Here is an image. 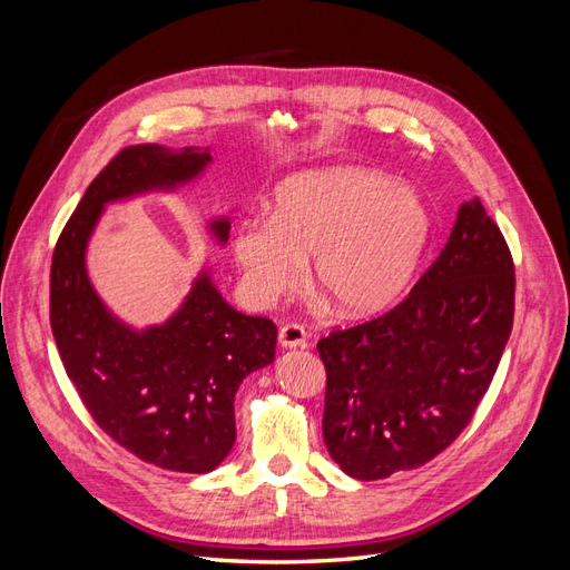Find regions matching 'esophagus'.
I'll use <instances>...</instances> for the list:
<instances>
[{"label": "esophagus", "instance_id": "1", "mask_svg": "<svg viewBox=\"0 0 570 570\" xmlns=\"http://www.w3.org/2000/svg\"><path fill=\"white\" fill-rule=\"evenodd\" d=\"M278 342L283 344L285 350H292V347H306V331H304V325H299V323H285V325H281V331H278Z\"/></svg>", "mask_w": 570, "mask_h": 570}]
</instances>
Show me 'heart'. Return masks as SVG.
<instances>
[{
  "label": "heart",
  "instance_id": "b5f03b06",
  "mask_svg": "<svg viewBox=\"0 0 570 570\" xmlns=\"http://www.w3.org/2000/svg\"><path fill=\"white\" fill-rule=\"evenodd\" d=\"M430 218L409 187L364 168L289 176L275 189L273 216L239 223L233 258L254 306L295 292L308 258L335 312L368 318L402 295L428 239Z\"/></svg>",
  "mask_w": 570,
  "mask_h": 570
}]
</instances>
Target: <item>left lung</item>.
<instances>
[{"label":"left lung","instance_id":"1","mask_svg":"<svg viewBox=\"0 0 570 570\" xmlns=\"http://www.w3.org/2000/svg\"><path fill=\"white\" fill-rule=\"evenodd\" d=\"M513 258L475 197L404 302L318 342L323 440L356 480L411 471L471 423L513 325Z\"/></svg>","mask_w":570,"mask_h":570}]
</instances>
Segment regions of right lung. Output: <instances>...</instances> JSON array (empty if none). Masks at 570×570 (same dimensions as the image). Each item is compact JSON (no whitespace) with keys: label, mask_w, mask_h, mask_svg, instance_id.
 Listing matches in <instances>:
<instances>
[{"label":"right lung","mask_w":570,"mask_h":570,"mask_svg":"<svg viewBox=\"0 0 570 570\" xmlns=\"http://www.w3.org/2000/svg\"><path fill=\"white\" fill-rule=\"evenodd\" d=\"M206 164L209 149H120L68 218L49 273L51 333L85 409L130 454L176 473H209L228 456L235 392L252 371L273 364L278 327L239 314L202 271L174 316L135 331L97 297L85 252L109 202L176 189ZM209 230L223 245L230 223L216 218Z\"/></svg>","instance_id":"obj_1"}]
</instances>
